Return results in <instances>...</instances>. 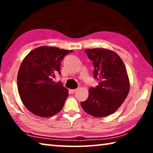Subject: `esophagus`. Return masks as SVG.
Segmentation results:
<instances>
[{
	"mask_svg": "<svg viewBox=\"0 0 153 153\" xmlns=\"http://www.w3.org/2000/svg\"><path fill=\"white\" fill-rule=\"evenodd\" d=\"M77 90V89H73V90H70V92L73 94V93H74L75 92H76Z\"/></svg>",
	"mask_w": 153,
	"mask_h": 153,
	"instance_id": "1",
	"label": "esophagus"
}]
</instances>
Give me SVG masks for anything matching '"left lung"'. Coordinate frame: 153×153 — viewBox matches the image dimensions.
Masks as SVG:
<instances>
[{
    "label": "left lung",
    "mask_w": 153,
    "mask_h": 153,
    "mask_svg": "<svg viewBox=\"0 0 153 153\" xmlns=\"http://www.w3.org/2000/svg\"><path fill=\"white\" fill-rule=\"evenodd\" d=\"M85 53L93 61V77L99 82L90 88L88 98L81 106L90 115L106 117L115 112L128 96V74L121 59L113 51L100 48L86 49Z\"/></svg>",
    "instance_id": "8db88e82"
}]
</instances>
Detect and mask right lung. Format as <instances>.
Here are the masks:
<instances>
[{"label":"right lung","mask_w":153,"mask_h":153,"mask_svg":"<svg viewBox=\"0 0 153 153\" xmlns=\"http://www.w3.org/2000/svg\"><path fill=\"white\" fill-rule=\"evenodd\" d=\"M73 51L40 46L23 61L17 76V88L23 103L30 112L42 117H51L63 108L68 90L52 77L61 76V61Z\"/></svg>","instance_id":"obj_1"}]
</instances>
